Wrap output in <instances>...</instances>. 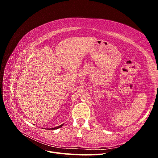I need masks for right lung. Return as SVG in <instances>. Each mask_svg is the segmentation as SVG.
<instances>
[{
  "label": "right lung",
  "mask_w": 158,
  "mask_h": 158,
  "mask_svg": "<svg viewBox=\"0 0 158 158\" xmlns=\"http://www.w3.org/2000/svg\"><path fill=\"white\" fill-rule=\"evenodd\" d=\"M64 125V124H63V125H60V126H58V127H54V128H47V129H48V130H55V129H57V128H60V127H63V125Z\"/></svg>",
  "instance_id": "right-lung-1"
}]
</instances>
